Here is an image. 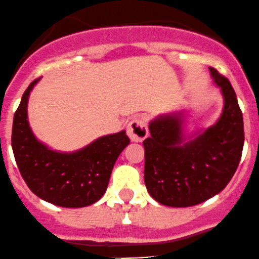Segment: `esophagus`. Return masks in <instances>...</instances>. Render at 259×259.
<instances>
[{
  "mask_svg": "<svg viewBox=\"0 0 259 259\" xmlns=\"http://www.w3.org/2000/svg\"><path fill=\"white\" fill-rule=\"evenodd\" d=\"M127 137L132 142H143L148 137V126H146L144 119L142 117H134L127 125Z\"/></svg>",
  "mask_w": 259,
  "mask_h": 259,
  "instance_id": "1",
  "label": "esophagus"
}]
</instances>
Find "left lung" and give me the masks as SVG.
I'll return each instance as SVG.
<instances>
[{"label": "left lung", "instance_id": "obj_1", "mask_svg": "<svg viewBox=\"0 0 259 259\" xmlns=\"http://www.w3.org/2000/svg\"><path fill=\"white\" fill-rule=\"evenodd\" d=\"M221 89L223 110L207 129H188L187 111L159 114L149 122L144 182L163 205H197L221 193L238 168L244 144L243 116L228 79L209 67Z\"/></svg>", "mask_w": 259, "mask_h": 259}]
</instances>
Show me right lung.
Wrapping results in <instances>:
<instances>
[{
  "label": "right lung",
  "mask_w": 259,
  "mask_h": 259,
  "mask_svg": "<svg viewBox=\"0 0 259 259\" xmlns=\"http://www.w3.org/2000/svg\"><path fill=\"white\" fill-rule=\"evenodd\" d=\"M32 81L14 116L12 150L21 176L33 194L64 208H82L98 202L108 188L117 156L130 140L121 130L104 135L75 151L54 150L33 134L27 116Z\"/></svg>",
  "instance_id": "right-lung-1"
}]
</instances>
